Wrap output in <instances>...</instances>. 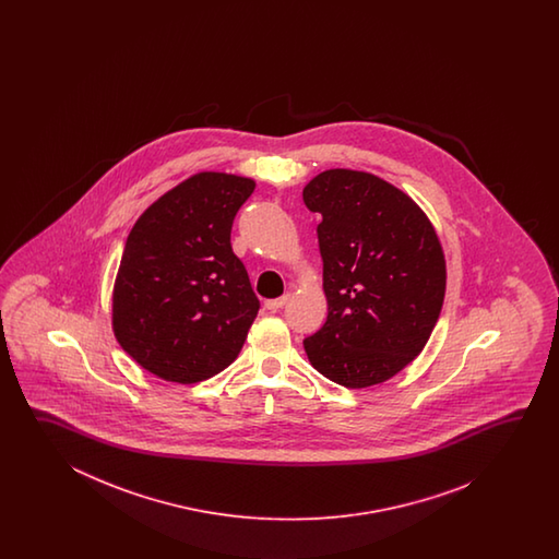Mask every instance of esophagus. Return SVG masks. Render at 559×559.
Returning a JSON list of instances; mask_svg holds the SVG:
<instances>
[{
  "label": "esophagus",
  "mask_w": 559,
  "mask_h": 559,
  "mask_svg": "<svg viewBox=\"0 0 559 559\" xmlns=\"http://www.w3.org/2000/svg\"><path fill=\"white\" fill-rule=\"evenodd\" d=\"M287 301H289V296L277 297V299H267V301H265V309H270V311H277V309L284 308Z\"/></svg>",
  "instance_id": "obj_1"
}]
</instances>
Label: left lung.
I'll list each match as a JSON object with an SVG mask.
<instances>
[{"mask_svg": "<svg viewBox=\"0 0 559 559\" xmlns=\"http://www.w3.org/2000/svg\"><path fill=\"white\" fill-rule=\"evenodd\" d=\"M304 202L321 214L328 320L304 342L309 364L349 390L400 373L428 344L445 296V255L426 212L368 171L325 169Z\"/></svg>", "mask_w": 559, "mask_h": 559, "instance_id": "8db88e82", "label": "left lung"}]
</instances>
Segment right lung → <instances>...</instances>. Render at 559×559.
<instances>
[{"mask_svg":"<svg viewBox=\"0 0 559 559\" xmlns=\"http://www.w3.org/2000/svg\"><path fill=\"white\" fill-rule=\"evenodd\" d=\"M255 181L200 171L131 227L111 294L128 356L174 383L210 380L238 357L260 301L231 250V224Z\"/></svg>","mask_w":559,"mask_h":559,"instance_id":"right-lung-1","label":"right lung"}]
</instances>
